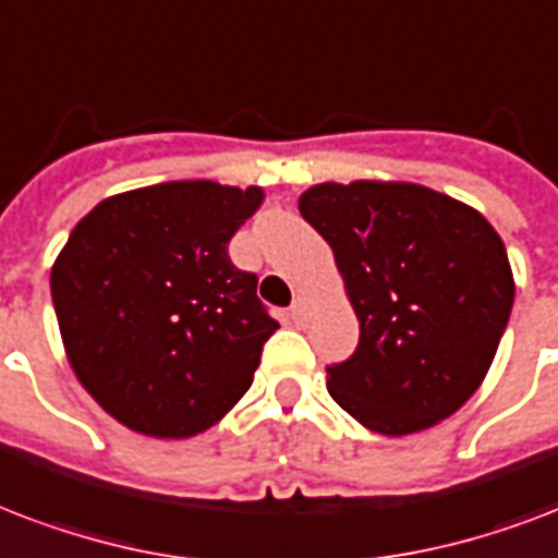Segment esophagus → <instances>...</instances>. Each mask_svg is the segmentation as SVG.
<instances>
[{"mask_svg": "<svg viewBox=\"0 0 558 558\" xmlns=\"http://www.w3.org/2000/svg\"><path fill=\"white\" fill-rule=\"evenodd\" d=\"M289 316H292V322H295V325H307L310 322V304H307V298H295V301H292V307H289Z\"/></svg>", "mask_w": 558, "mask_h": 558, "instance_id": "34e87169", "label": "esophagus"}]
</instances>
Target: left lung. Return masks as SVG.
<instances>
[{"mask_svg": "<svg viewBox=\"0 0 558 558\" xmlns=\"http://www.w3.org/2000/svg\"><path fill=\"white\" fill-rule=\"evenodd\" d=\"M298 210L333 248L360 345L327 365V392L383 436L427 430L477 392L515 280L474 207L403 181L316 184Z\"/></svg>", "mask_w": 558, "mask_h": 558, "instance_id": "8db88e82", "label": "left lung"}]
</instances>
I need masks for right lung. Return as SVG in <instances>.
<instances>
[{
	"mask_svg": "<svg viewBox=\"0 0 558 558\" xmlns=\"http://www.w3.org/2000/svg\"><path fill=\"white\" fill-rule=\"evenodd\" d=\"M260 186L169 181L96 204L52 266V304L81 386L128 430L204 433L248 392L278 330L228 242Z\"/></svg>",
	"mask_w": 558,
	"mask_h": 558,
	"instance_id": "add662e5",
	"label": "right lung"
}]
</instances>
